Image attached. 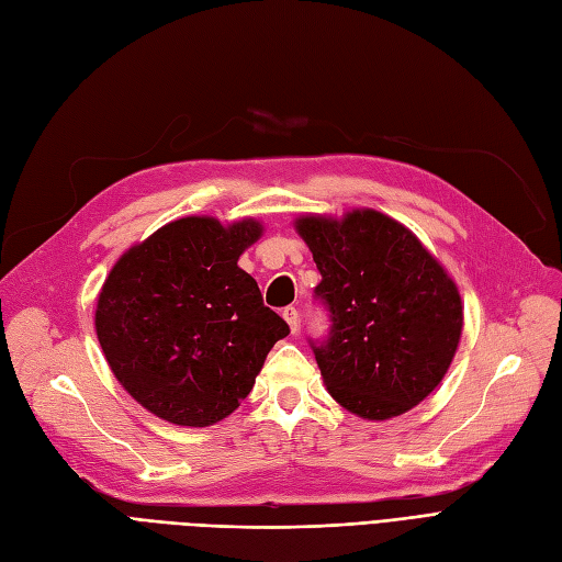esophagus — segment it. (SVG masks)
I'll use <instances>...</instances> for the list:
<instances>
[{
    "label": "esophagus",
    "instance_id": "1",
    "mask_svg": "<svg viewBox=\"0 0 562 562\" xmlns=\"http://www.w3.org/2000/svg\"><path fill=\"white\" fill-rule=\"evenodd\" d=\"M282 317L286 319V324H289V329H292V334H296V331H299V307L286 305L284 311H282Z\"/></svg>",
    "mask_w": 562,
    "mask_h": 562
}]
</instances>
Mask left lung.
I'll use <instances>...</instances> for the list:
<instances>
[{"instance_id":"8db88e82","label":"left lung","mask_w":562,"mask_h":562,"mask_svg":"<svg viewBox=\"0 0 562 562\" xmlns=\"http://www.w3.org/2000/svg\"><path fill=\"white\" fill-rule=\"evenodd\" d=\"M322 276L329 334L311 338L334 400L367 420L418 406L441 383L462 334L456 282L400 222L375 210L301 216Z\"/></svg>"}]
</instances>
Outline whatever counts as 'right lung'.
I'll list each match as a JSON object with an SVG mask.
<instances>
[{
    "instance_id": "add662e5",
    "label": "right lung",
    "mask_w": 562,
    "mask_h": 562,
    "mask_svg": "<svg viewBox=\"0 0 562 562\" xmlns=\"http://www.w3.org/2000/svg\"><path fill=\"white\" fill-rule=\"evenodd\" d=\"M261 231L255 220L222 226L184 216L131 247L106 276L98 340L125 392L158 418L182 427L224 420L289 334L238 266Z\"/></svg>"
}]
</instances>
